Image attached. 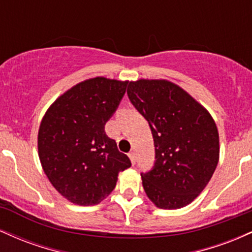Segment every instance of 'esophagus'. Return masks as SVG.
Returning <instances> with one entry per match:
<instances>
[{
    "label": "esophagus",
    "mask_w": 252,
    "mask_h": 252,
    "mask_svg": "<svg viewBox=\"0 0 252 252\" xmlns=\"http://www.w3.org/2000/svg\"><path fill=\"white\" fill-rule=\"evenodd\" d=\"M129 158H130V160H131V163H132V164H135V162H136V155H135V152L129 153Z\"/></svg>",
    "instance_id": "1"
}]
</instances>
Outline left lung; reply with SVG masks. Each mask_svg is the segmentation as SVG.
Instances as JSON below:
<instances>
[{"mask_svg": "<svg viewBox=\"0 0 252 252\" xmlns=\"http://www.w3.org/2000/svg\"><path fill=\"white\" fill-rule=\"evenodd\" d=\"M128 97L148 121L155 162L141 173L146 194L158 207L181 209L206 187L219 160L218 129L204 106L168 80L130 82Z\"/></svg>", "mask_w": 252, "mask_h": 252, "instance_id": "8db88e82", "label": "left lung"}]
</instances>
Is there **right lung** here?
<instances>
[{
  "label": "right lung",
  "mask_w": 252,
  "mask_h": 252,
  "mask_svg": "<svg viewBox=\"0 0 252 252\" xmlns=\"http://www.w3.org/2000/svg\"><path fill=\"white\" fill-rule=\"evenodd\" d=\"M128 82L96 77L84 80L50 106L40 124L37 149L43 172L63 198L98 204L116 186L129 158L105 134Z\"/></svg>",
  "instance_id": "add662e5"
}]
</instances>
